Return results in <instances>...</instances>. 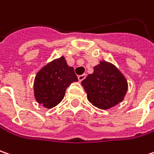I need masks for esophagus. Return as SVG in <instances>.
I'll return each instance as SVG.
<instances>
[{
    "instance_id": "1",
    "label": "esophagus",
    "mask_w": 154,
    "mask_h": 154,
    "mask_svg": "<svg viewBox=\"0 0 154 154\" xmlns=\"http://www.w3.org/2000/svg\"><path fill=\"white\" fill-rule=\"evenodd\" d=\"M86 76H87V74H85V73H84V74H81V75H79V76H78V79H79V81H82L85 78H86Z\"/></svg>"
}]
</instances>
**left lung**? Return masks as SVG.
Listing matches in <instances>:
<instances>
[{"label": "left lung", "mask_w": 154, "mask_h": 154, "mask_svg": "<svg viewBox=\"0 0 154 154\" xmlns=\"http://www.w3.org/2000/svg\"><path fill=\"white\" fill-rule=\"evenodd\" d=\"M88 100L100 109H109L121 102L127 91V81L119 70L109 62L100 61L94 73L81 81Z\"/></svg>", "instance_id": "obj_1"}]
</instances>
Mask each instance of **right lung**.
<instances>
[{
    "instance_id": "add662e5",
    "label": "right lung",
    "mask_w": 154,
    "mask_h": 154,
    "mask_svg": "<svg viewBox=\"0 0 154 154\" xmlns=\"http://www.w3.org/2000/svg\"><path fill=\"white\" fill-rule=\"evenodd\" d=\"M74 81H78V78L73 67L66 64L65 58L54 60L35 76V100L44 107L53 108L63 100L67 87Z\"/></svg>"
}]
</instances>
